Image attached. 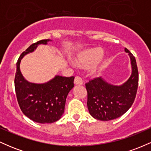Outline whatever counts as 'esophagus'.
Returning <instances> with one entry per match:
<instances>
[{
  "label": "esophagus",
  "mask_w": 151,
  "mask_h": 151,
  "mask_svg": "<svg viewBox=\"0 0 151 151\" xmlns=\"http://www.w3.org/2000/svg\"><path fill=\"white\" fill-rule=\"evenodd\" d=\"M74 84H78V85H81L83 84V81L81 79V78L79 76H76L75 78H74Z\"/></svg>",
  "instance_id": "34e87169"
}]
</instances>
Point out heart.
Segmentation results:
<instances>
[{"instance_id": "b5f03b06", "label": "heart", "mask_w": 151, "mask_h": 151, "mask_svg": "<svg viewBox=\"0 0 151 151\" xmlns=\"http://www.w3.org/2000/svg\"><path fill=\"white\" fill-rule=\"evenodd\" d=\"M103 50L99 47L92 48L82 52L77 55L75 58V61L78 65L84 67L93 63L101 57ZM100 70V67L98 65H94L91 69V73L93 74H97Z\"/></svg>"}]
</instances>
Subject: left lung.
<instances>
[{"label": "left lung", "mask_w": 151, "mask_h": 151, "mask_svg": "<svg viewBox=\"0 0 151 151\" xmlns=\"http://www.w3.org/2000/svg\"><path fill=\"white\" fill-rule=\"evenodd\" d=\"M131 58L132 73L121 86L109 84L101 77L94 78L86 83L87 107L94 119L110 121L121 116L132 106L138 85V72L135 57L125 48Z\"/></svg>", "instance_id": "1"}]
</instances>
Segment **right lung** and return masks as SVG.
Here are the masks:
<instances>
[{"instance_id": "obj_1", "label": "right lung", "mask_w": 151, "mask_h": 151, "mask_svg": "<svg viewBox=\"0 0 151 151\" xmlns=\"http://www.w3.org/2000/svg\"><path fill=\"white\" fill-rule=\"evenodd\" d=\"M50 40H42L32 44L20 55L16 63L15 89L19 106L27 117L40 124L58 121L65 111L67 94L74 87V77L55 76L44 84L30 83L24 79L20 70L21 59L32 52L38 45H46Z\"/></svg>"}]
</instances>
